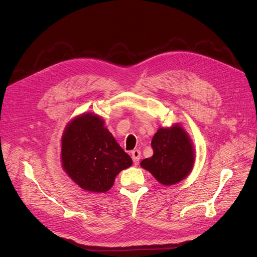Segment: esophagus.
<instances>
[{"mask_svg":"<svg viewBox=\"0 0 257 257\" xmlns=\"http://www.w3.org/2000/svg\"><path fill=\"white\" fill-rule=\"evenodd\" d=\"M141 155H142V152L139 150H134L132 151V159H133V162H134V165L137 166L139 164V160H141Z\"/></svg>","mask_w":257,"mask_h":257,"instance_id":"1","label":"esophagus"}]
</instances>
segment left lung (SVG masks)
I'll return each instance as SVG.
<instances>
[{
    "mask_svg": "<svg viewBox=\"0 0 257 257\" xmlns=\"http://www.w3.org/2000/svg\"><path fill=\"white\" fill-rule=\"evenodd\" d=\"M153 155L142 161L141 166L165 186L182 181L195 163V148L188 132L180 123L160 126L152 138Z\"/></svg>",
    "mask_w": 257,
    "mask_h": 257,
    "instance_id": "1",
    "label": "left lung"
}]
</instances>
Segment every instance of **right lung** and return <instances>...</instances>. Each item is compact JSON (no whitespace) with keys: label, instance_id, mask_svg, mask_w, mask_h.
<instances>
[{"label":"right lung","instance_id":"obj_1","mask_svg":"<svg viewBox=\"0 0 257 257\" xmlns=\"http://www.w3.org/2000/svg\"><path fill=\"white\" fill-rule=\"evenodd\" d=\"M61 164L83 191L106 193L133 161L107 130L102 116L83 112L74 116L62 134Z\"/></svg>","mask_w":257,"mask_h":257}]
</instances>
